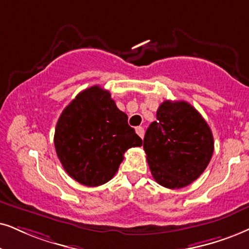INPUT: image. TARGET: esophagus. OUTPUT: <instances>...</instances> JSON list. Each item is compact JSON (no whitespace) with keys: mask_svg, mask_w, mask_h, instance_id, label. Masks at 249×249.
Here are the masks:
<instances>
[{"mask_svg":"<svg viewBox=\"0 0 249 249\" xmlns=\"http://www.w3.org/2000/svg\"><path fill=\"white\" fill-rule=\"evenodd\" d=\"M135 132H137V134L139 135V137L142 139L143 138V134H144V131H143V127L142 126H138L135 127Z\"/></svg>","mask_w":249,"mask_h":249,"instance_id":"1","label":"esophagus"}]
</instances>
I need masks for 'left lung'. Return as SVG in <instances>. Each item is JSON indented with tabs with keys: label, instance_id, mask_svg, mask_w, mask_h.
I'll return each instance as SVG.
<instances>
[{
	"label": "left lung",
	"instance_id": "1",
	"mask_svg": "<svg viewBox=\"0 0 249 249\" xmlns=\"http://www.w3.org/2000/svg\"><path fill=\"white\" fill-rule=\"evenodd\" d=\"M156 118L143 139L150 172L166 188L187 186L212 160V130L199 111L185 101H164L157 109Z\"/></svg>",
	"mask_w": 249,
	"mask_h": 249
}]
</instances>
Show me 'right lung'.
I'll list each match as a JSON object with an SVG mask.
<instances>
[{
	"mask_svg": "<svg viewBox=\"0 0 249 249\" xmlns=\"http://www.w3.org/2000/svg\"><path fill=\"white\" fill-rule=\"evenodd\" d=\"M56 154L71 178L85 186L106 184L117 172L128 148L142 140L108 90L92 86L75 96L59 116Z\"/></svg>",
	"mask_w": 249,
	"mask_h": 249,
	"instance_id": "1",
	"label": "right lung"
}]
</instances>
